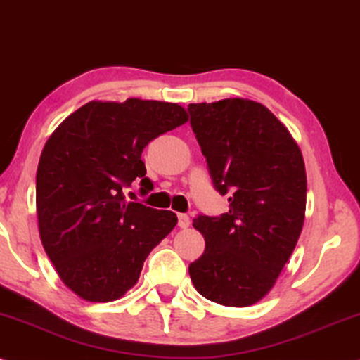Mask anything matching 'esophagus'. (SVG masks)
I'll return each mask as SVG.
<instances>
[{
  "label": "esophagus",
  "mask_w": 360,
  "mask_h": 360,
  "mask_svg": "<svg viewBox=\"0 0 360 360\" xmlns=\"http://www.w3.org/2000/svg\"><path fill=\"white\" fill-rule=\"evenodd\" d=\"M177 224H179V228H188L189 224H191V219H189L188 214H179L177 216Z\"/></svg>",
  "instance_id": "obj_1"
}]
</instances>
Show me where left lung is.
I'll list each match as a JSON object with an SVG mask.
<instances>
[{"label": "left lung", "instance_id": "1", "mask_svg": "<svg viewBox=\"0 0 360 360\" xmlns=\"http://www.w3.org/2000/svg\"><path fill=\"white\" fill-rule=\"evenodd\" d=\"M188 112L214 189L229 202L228 213L194 218L206 248L189 275L207 300L253 305L274 287L302 233L304 158L287 127L258 102L224 98L189 103Z\"/></svg>", "mask_w": 360, "mask_h": 360}]
</instances>
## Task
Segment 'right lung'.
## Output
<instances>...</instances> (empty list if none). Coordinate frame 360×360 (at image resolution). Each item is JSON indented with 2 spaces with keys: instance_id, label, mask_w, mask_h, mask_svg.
<instances>
[{
  "instance_id": "1",
  "label": "right lung",
  "mask_w": 360,
  "mask_h": 360,
  "mask_svg": "<svg viewBox=\"0 0 360 360\" xmlns=\"http://www.w3.org/2000/svg\"><path fill=\"white\" fill-rule=\"evenodd\" d=\"M188 120L181 105L127 98L89 102L46 141L37 169V214L43 248L72 292L89 302L117 300L137 283L147 255L177 216L125 201L141 181L153 191L142 150Z\"/></svg>"
}]
</instances>
